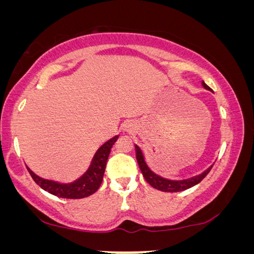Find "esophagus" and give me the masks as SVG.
I'll use <instances>...</instances> for the list:
<instances>
[{
	"label": "esophagus",
	"instance_id": "34e87169",
	"mask_svg": "<svg viewBox=\"0 0 254 254\" xmlns=\"http://www.w3.org/2000/svg\"><path fill=\"white\" fill-rule=\"evenodd\" d=\"M125 131H127V133H134L135 131V126L133 123H127L126 125H125Z\"/></svg>",
	"mask_w": 254,
	"mask_h": 254
}]
</instances>
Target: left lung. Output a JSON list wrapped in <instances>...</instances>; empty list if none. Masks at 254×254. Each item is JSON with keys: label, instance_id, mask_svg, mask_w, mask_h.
<instances>
[{"label": "left lung", "instance_id": "left-lung-1", "mask_svg": "<svg viewBox=\"0 0 254 254\" xmlns=\"http://www.w3.org/2000/svg\"><path fill=\"white\" fill-rule=\"evenodd\" d=\"M202 86L204 89L211 91V89L204 82H202ZM135 151H136V159H137L138 166H140V170L142 175L144 177V179L147 180V183L150 184L154 189L158 190H163V192H182V190H189L190 187L195 186L196 184H199L201 180H202L204 177L209 173V171L214 165L213 164L211 166H209V168H208L206 171L201 173V175L190 177L189 179L171 180V179L163 178V177L156 175L154 171H151V169L149 168L147 162H145L143 151L141 150V148L138 147L137 144H135Z\"/></svg>", "mask_w": 254, "mask_h": 254}]
</instances>
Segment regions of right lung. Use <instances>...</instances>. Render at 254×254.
<instances>
[{
  "label": "right lung",
  "mask_w": 254,
  "mask_h": 254,
  "mask_svg": "<svg viewBox=\"0 0 254 254\" xmlns=\"http://www.w3.org/2000/svg\"><path fill=\"white\" fill-rule=\"evenodd\" d=\"M119 137V135L110 138L109 141L105 142L98 150L96 151L93 156L91 164L89 169L86 170L83 176L79 177L72 183H59L54 180L45 179L41 177L37 176L32 170L27 168V171L30 172L32 179L39 185L41 189L46 190V192L53 194L55 196L64 197V199H82L91 195L99 189L100 184L103 182L104 172H105L107 158H109L111 148L116 143V141Z\"/></svg>",
  "instance_id": "right-lung-1"
}]
</instances>
